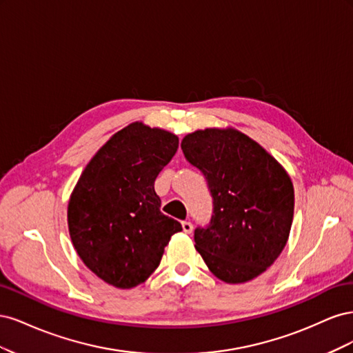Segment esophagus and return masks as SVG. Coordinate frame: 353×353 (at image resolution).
Masks as SVG:
<instances>
[{
	"mask_svg": "<svg viewBox=\"0 0 353 353\" xmlns=\"http://www.w3.org/2000/svg\"><path fill=\"white\" fill-rule=\"evenodd\" d=\"M183 230H184L185 234H191V232H193V223L188 222V221H184L183 222Z\"/></svg>",
	"mask_w": 353,
	"mask_h": 353,
	"instance_id": "34e87169",
	"label": "esophagus"
}]
</instances>
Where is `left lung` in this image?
<instances>
[{"mask_svg": "<svg viewBox=\"0 0 353 353\" xmlns=\"http://www.w3.org/2000/svg\"><path fill=\"white\" fill-rule=\"evenodd\" d=\"M181 148L205 176L213 199L206 227L194 230L196 249L219 280H253L275 262L290 234L294 191L283 166L236 130L185 135Z\"/></svg>", "mask_w": 353, "mask_h": 353, "instance_id": "obj_1", "label": "left lung"}]
</instances>
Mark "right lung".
Listing matches in <instances>:
<instances>
[{
  "label": "right lung",
  "mask_w": 353,
  "mask_h": 353,
  "mask_svg": "<svg viewBox=\"0 0 353 353\" xmlns=\"http://www.w3.org/2000/svg\"><path fill=\"white\" fill-rule=\"evenodd\" d=\"M178 150V137L140 122L116 132L97 152L70 196L72 243L108 284L131 288L159 266L181 223L160 212L154 181Z\"/></svg>",
  "instance_id": "1"
}]
</instances>
